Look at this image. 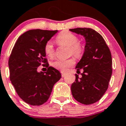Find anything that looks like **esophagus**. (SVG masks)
Wrapping results in <instances>:
<instances>
[{
	"label": "esophagus",
	"instance_id": "obj_1",
	"mask_svg": "<svg viewBox=\"0 0 126 126\" xmlns=\"http://www.w3.org/2000/svg\"><path fill=\"white\" fill-rule=\"evenodd\" d=\"M61 73H62V77H64V76H65L66 75V73H65V72H63V71H62V72H61Z\"/></svg>",
	"mask_w": 126,
	"mask_h": 126
}]
</instances>
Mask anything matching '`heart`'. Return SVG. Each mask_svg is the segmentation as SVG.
I'll return each instance as SVG.
<instances>
[{
	"instance_id": "b5f03b06",
	"label": "heart",
	"mask_w": 126,
	"mask_h": 126,
	"mask_svg": "<svg viewBox=\"0 0 126 126\" xmlns=\"http://www.w3.org/2000/svg\"><path fill=\"white\" fill-rule=\"evenodd\" d=\"M78 38L72 32L64 31L61 32L56 38L57 43L60 46H67L70 47V52L76 56H79L83 52V47L80 44L78 43ZM45 52L49 57L52 58L55 55V49L51 42H47L45 46ZM75 63L73 59L62 60L58 59L52 63V65L56 68L62 71H66L69 67Z\"/></svg>"
}]
</instances>
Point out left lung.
Returning <instances> with one entry per match:
<instances>
[{
	"mask_svg": "<svg viewBox=\"0 0 126 126\" xmlns=\"http://www.w3.org/2000/svg\"><path fill=\"white\" fill-rule=\"evenodd\" d=\"M70 31L81 35L85 39L84 52L76 65L77 71L83 70L79 78L71 86L72 95L76 100L85 105L95 103L107 90L110 79L112 56L102 36L90 28H75Z\"/></svg>",
	"mask_w": 126,
	"mask_h": 126,
	"instance_id": "1",
	"label": "left lung"
}]
</instances>
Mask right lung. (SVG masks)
I'll return each instance as SVG.
<instances>
[{
	"label": "right lung",
	"mask_w": 126,
	"mask_h": 126,
	"mask_svg": "<svg viewBox=\"0 0 126 126\" xmlns=\"http://www.w3.org/2000/svg\"><path fill=\"white\" fill-rule=\"evenodd\" d=\"M58 31L32 29L20 36L9 60L10 79L20 98L31 105L47 101L54 85L62 77L60 72L49 66L45 46ZM41 64L48 68L37 71Z\"/></svg>",
	"instance_id": "1"
}]
</instances>
